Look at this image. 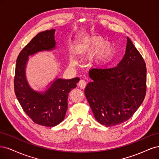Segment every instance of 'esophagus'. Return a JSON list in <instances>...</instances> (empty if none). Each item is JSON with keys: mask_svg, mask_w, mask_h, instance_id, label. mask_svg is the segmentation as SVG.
I'll return each mask as SVG.
<instances>
[{"mask_svg": "<svg viewBox=\"0 0 159 159\" xmlns=\"http://www.w3.org/2000/svg\"><path fill=\"white\" fill-rule=\"evenodd\" d=\"M78 85H79V86L80 87V89H84L85 87H86V81H85L84 80H83V79H81V80L79 82Z\"/></svg>", "mask_w": 159, "mask_h": 159, "instance_id": "esophagus-1", "label": "esophagus"}]
</instances>
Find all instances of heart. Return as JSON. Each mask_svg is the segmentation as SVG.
<instances>
[{
  "label": "heart",
  "instance_id": "obj_1",
  "mask_svg": "<svg viewBox=\"0 0 159 159\" xmlns=\"http://www.w3.org/2000/svg\"><path fill=\"white\" fill-rule=\"evenodd\" d=\"M106 43V40L102 37L94 36L86 39L84 43L80 45L81 48L84 49L85 52H90L91 50L101 48ZM107 56V49L102 48L98 52V57L100 59H104Z\"/></svg>",
  "mask_w": 159,
  "mask_h": 159
}]
</instances>
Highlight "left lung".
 <instances>
[{
    "instance_id": "left-lung-1",
    "label": "left lung",
    "mask_w": 159,
    "mask_h": 159,
    "mask_svg": "<svg viewBox=\"0 0 159 159\" xmlns=\"http://www.w3.org/2000/svg\"><path fill=\"white\" fill-rule=\"evenodd\" d=\"M125 54L116 66L93 69L84 94L96 120L106 127L122 124L144 100L147 68L144 59L127 38Z\"/></svg>"
}]
</instances>
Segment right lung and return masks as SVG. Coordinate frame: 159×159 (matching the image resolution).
Masks as SVG:
<instances>
[{
    "label": "right lung",
    "mask_w": 159,
    "mask_h": 159,
    "mask_svg": "<svg viewBox=\"0 0 159 159\" xmlns=\"http://www.w3.org/2000/svg\"><path fill=\"white\" fill-rule=\"evenodd\" d=\"M55 30L37 34L19 53L14 80L16 98L32 120L40 125L54 127L62 121L67 110L69 92L76 88L80 79H56L43 93L34 90L25 78V66L30 55L55 48Z\"/></svg>",
    "instance_id": "obj_1"
}]
</instances>
